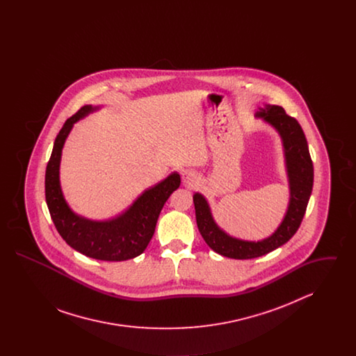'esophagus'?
Segmentation results:
<instances>
[{
    "instance_id": "34e87169",
    "label": "esophagus",
    "mask_w": 356,
    "mask_h": 356,
    "mask_svg": "<svg viewBox=\"0 0 356 356\" xmlns=\"http://www.w3.org/2000/svg\"><path fill=\"white\" fill-rule=\"evenodd\" d=\"M183 181L188 186H192L197 183V175L193 170H184L183 172Z\"/></svg>"
}]
</instances>
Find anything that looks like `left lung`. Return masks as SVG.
<instances>
[{
    "mask_svg": "<svg viewBox=\"0 0 356 356\" xmlns=\"http://www.w3.org/2000/svg\"><path fill=\"white\" fill-rule=\"evenodd\" d=\"M256 118H261L272 125L282 137L288 183L289 204L284 219L271 236L260 241H247L227 235L215 222L209 205L202 193L193 195L196 211V222L205 243L215 252L231 259H254L272 252L286 244L296 234L305 218L307 204L314 186V165L308 151V144L300 124L288 116L279 105H267L256 112Z\"/></svg>",
    "mask_w": 356,
    "mask_h": 356,
    "instance_id": "obj_1",
    "label": "left lung"
}]
</instances>
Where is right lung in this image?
<instances>
[{
    "instance_id": "right-lung-1",
    "label": "right lung",
    "mask_w": 356,
    "mask_h": 356,
    "mask_svg": "<svg viewBox=\"0 0 356 356\" xmlns=\"http://www.w3.org/2000/svg\"><path fill=\"white\" fill-rule=\"evenodd\" d=\"M96 109L84 105L65 121L56 137L45 172V199L56 229L73 250L97 260L122 261L145 251L164 204L180 186V175L173 172L157 186L147 189L115 219L95 221L76 215L65 202L60 186L61 152L73 124Z\"/></svg>"
}]
</instances>
